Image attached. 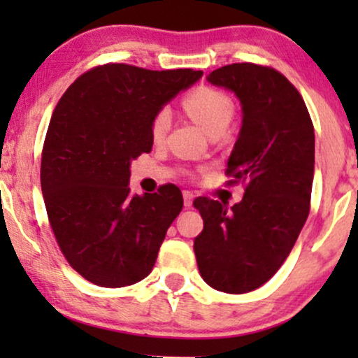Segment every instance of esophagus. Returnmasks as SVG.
<instances>
[{
  "label": "esophagus",
  "instance_id": "obj_1",
  "mask_svg": "<svg viewBox=\"0 0 358 358\" xmlns=\"http://www.w3.org/2000/svg\"><path fill=\"white\" fill-rule=\"evenodd\" d=\"M193 202V193L190 190H183V203L185 207H190Z\"/></svg>",
  "mask_w": 358,
  "mask_h": 358
}]
</instances>
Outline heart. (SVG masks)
Returning a JSON list of instances; mask_svg holds the SVG:
<instances>
[{
	"mask_svg": "<svg viewBox=\"0 0 358 358\" xmlns=\"http://www.w3.org/2000/svg\"><path fill=\"white\" fill-rule=\"evenodd\" d=\"M183 108L210 136L222 134L234 117V102L224 90L202 85L183 97ZM171 116L168 109L156 110L151 119L150 133L155 143L165 139L170 131Z\"/></svg>",
	"mask_w": 358,
	"mask_h": 358,
	"instance_id": "heart-1",
	"label": "heart"
}]
</instances>
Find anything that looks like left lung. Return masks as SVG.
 Listing matches in <instances>:
<instances>
[{"label": "left lung", "instance_id": "8db88e82", "mask_svg": "<svg viewBox=\"0 0 358 358\" xmlns=\"http://www.w3.org/2000/svg\"><path fill=\"white\" fill-rule=\"evenodd\" d=\"M208 82L239 97L242 127L225 175L244 185L234 207L208 196L193 200L203 231L193 250L200 276L213 289L242 294L268 282L289 256L310 213L315 129L305 101L268 65L231 64Z\"/></svg>", "mask_w": 358, "mask_h": 358}]
</instances>
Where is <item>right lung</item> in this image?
<instances>
[{
  "label": "right lung",
  "instance_id": "obj_1",
  "mask_svg": "<svg viewBox=\"0 0 358 358\" xmlns=\"http://www.w3.org/2000/svg\"><path fill=\"white\" fill-rule=\"evenodd\" d=\"M202 76L97 65L53 110L40 165L45 208L62 254L92 285L131 286L153 269L183 196L173 183L133 195L131 159L151 151L156 110Z\"/></svg>",
  "mask_w": 358,
  "mask_h": 358
}]
</instances>
